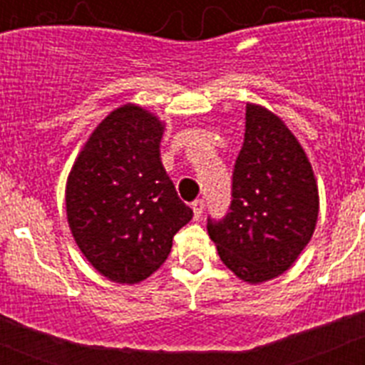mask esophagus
<instances>
[{
  "label": "esophagus",
  "instance_id": "1",
  "mask_svg": "<svg viewBox=\"0 0 365 365\" xmlns=\"http://www.w3.org/2000/svg\"><path fill=\"white\" fill-rule=\"evenodd\" d=\"M192 210H193V217L199 219L202 215V210H205V201L202 199H197V201L192 202Z\"/></svg>",
  "mask_w": 365,
  "mask_h": 365
}]
</instances>
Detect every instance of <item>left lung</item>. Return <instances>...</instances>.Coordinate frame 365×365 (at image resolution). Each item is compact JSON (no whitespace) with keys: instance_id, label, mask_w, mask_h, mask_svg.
Here are the masks:
<instances>
[{"instance_id":"obj_1","label":"left lung","mask_w":365,"mask_h":365,"mask_svg":"<svg viewBox=\"0 0 365 365\" xmlns=\"http://www.w3.org/2000/svg\"><path fill=\"white\" fill-rule=\"evenodd\" d=\"M245 143L232 175V202L208 235L221 261L243 282L278 278L314 234L320 197L298 138L263 106L247 104Z\"/></svg>"}]
</instances>
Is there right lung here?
I'll list each match as a JSON object with an SVG mask.
<instances>
[{
  "label": "right lung",
  "mask_w": 365,
  "mask_h": 365,
  "mask_svg": "<svg viewBox=\"0 0 365 365\" xmlns=\"http://www.w3.org/2000/svg\"><path fill=\"white\" fill-rule=\"evenodd\" d=\"M163 133L153 113L135 104L117 108L87 138L67 177L71 234L111 282L150 278L193 215L160 163Z\"/></svg>",
  "instance_id": "obj_1"
}]
</instances>
